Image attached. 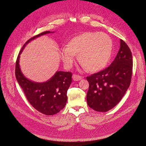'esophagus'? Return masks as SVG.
Instances as JSON below:
<instances>
[{"instance_id": "1", "label": "esophagus", "mask_w": 146, "mask_h": 146, "mask_svg": "<svg viewBox=\"0 0 146 146\" xmlns=\"http://www.w3.org/2000/svg\"><path fill=\"white\" fill-rule=\"evenodd\" d=\"M73 79L74 81H78V80H80L82 79V76L74 74V75H73Z\"/></svg>"}]
</instances>
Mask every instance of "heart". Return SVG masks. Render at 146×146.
Listing matches in <instances>:
<instances>
[{"label":"heart","mask_w":146,"mask_h":146,"mask_svg":"<svg viewBox=\"0 0 146 146\" xmlns=\"http://www.w3.org/2000/svg\"><path fill=\"white\" fill-rule=\"evenodd\" d=\"M112 49V41L106 34L86 32L71 39L66 48L61 49L60 56L65 66L70 68L75 55H78L79 62L86 71L96 72L107 66Z\"/></svg>","instance_id":"heart-1"}]
</instances>
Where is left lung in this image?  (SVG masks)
Wrapping results in <instances>:
<instances>
[{
  "label": "left lung",
  "instance_id": "obj_1",
  "mask_svg": "<svg viewBox=\"0 0 146 146\" xmlns=\"http://www.w3.org/2000/svg\"><path fill=\"white\" fill-rule=\"evenodd\" d=\"M120 42L119 51L110 66L86 77L89 83L86 101L88 106L95 111L105 112L113 108L131 84L132 52L123 40L120 39Z\"/></svg>",
  "mask_w": 146,
  "mask_h": 146
}]
</instances>
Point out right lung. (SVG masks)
<instances>
[{"label": "right lung", "mask_w": 146, "mask_h": 146, "mask_svg": "<svg viewBox=\"0 0 146 146\" xmlns=\"http://www.w3.org/2000/svg\"><path fill=\"white\" fill-rule=\"evenodd\" d=\"M50 33L43 32L26 42L19 53L15 69L17 81L30 104L39 112L47 115L58 113L66 105L68 99L67 91L72 82V73L66 71H56L48 81L36 83L31 81L24 76L19 63L20 54L27 43L38 37Z\"/></svg>", "instance_id": "add662e5"}]
</instances>
